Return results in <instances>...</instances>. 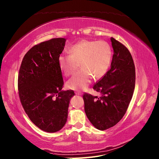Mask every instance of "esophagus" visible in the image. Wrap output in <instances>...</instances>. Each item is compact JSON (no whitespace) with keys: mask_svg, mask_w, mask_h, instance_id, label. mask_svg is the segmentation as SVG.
Listing matches in <instances>:
<instances>
[{"mask_svg":"<svg viewBox=\"0 0 159 159\" xmlns=\"http://www.w3.org/2000/svg\"><path fill=\"white\" fill-rule=\"evenodd\" d=\"M75 94L76 95H82V93H81L80 91H76L75 92Z\"/></svg>","mask_w":159,"mask_h":159,"instance_id":"esophagus-1","label":"esophagus"}]
</instances>
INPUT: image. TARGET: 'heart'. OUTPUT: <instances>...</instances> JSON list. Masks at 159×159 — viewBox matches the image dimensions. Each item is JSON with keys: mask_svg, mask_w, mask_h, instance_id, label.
I'll return each instance as SVG.
<instances>
[{"mask_svg": "<svg viewBox=\"0 0 159 159\" xmlns=\"http://www.w3.org/2000/svg\"><path fill=\"white\" fill-rule=\"evenodd\" d=\"M70 55H61L59 64L66 76L72 75L79 67L81 69L67 82L72 90L86 89L92 78L99 80L108 72L111 63V47L104 40H83L72 46Z\"/></svg>", "mask_w": 159, "mask_h": 159, "instance_id": "b5f03b06", "label": "heart"}]
</instances>
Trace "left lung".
I'll use <instances>...</instances> for the list:
<instances>
[{
  "mask_svg": "<svg viewBox=\"0 0 159 159\" xmlns=\"http://www.w3.org/2000/svg\"><path fill=\"white\" fill-rule=\"evenodd\" d=\"M113 48L111 68L93 89L101 93L99 98L84 93V112L91 124L104 131L114 126L125 115L134 94L135 69L127 48L110 39Z\"/></svg>",
  "mask_w": 159,
  "mask_h": 159,
  "instance_id": "8db88e82",
  "label": "left lung"
}]
</instances>
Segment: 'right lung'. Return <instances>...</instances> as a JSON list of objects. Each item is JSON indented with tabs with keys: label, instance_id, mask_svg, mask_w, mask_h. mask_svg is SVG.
I'll list each match as a JSON object with an SVG mask.
<instances>
[{
	"label": "right lung",
	"instance_id": "add662e5",
	"mask_svg": "<svg viewBox=\"0 0 159 159\" xmlns=\"http://www.w3.org/2000/svg\"><path fill=\"white\" fill-rule=\"evenodd\" d=\"M66 39H52L32 47L21 61L18 93L29 119L40 129L54 133L64 126L72 90L62 91L64 80L59 57Z\"/></svg>",
	"mask_w": 159,
	"mask_h": 159
}]
</instances>
